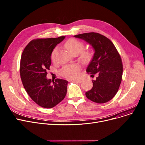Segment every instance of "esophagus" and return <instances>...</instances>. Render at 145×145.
Here are the masks:
<instances>
[{
    "mask_svg": "<svg viewBox=\"0 0 145 145\" xmlns=\"http://www.w3.org/2000/svg\"><path fill=\"white\" fill-rule=\"evenodd\" d=\"M74 82H77V83H81L82 81H83V80L82 79H77V80H74Z\"/></svg>",
    "mask_w": 145,
    "mask_h": 145,
    "instance_id": "esophagus-1",
    "label": "esophagus"
}]
</instances>
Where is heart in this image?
<instances>
[{
  "label": "heart",
  "instance_id": "heart-1",
  "mask_svg": "<svg viewBox=\"0 0 145 145\" xmlns=\"http://www.w3.org/2000/svg\"><path fill=\"white\" fill-rule=\"evenodd\" d=\"M84 44L82 42L75 39H71L65 44V48L72 55L74 54L78 55L84 49ZM57 50V48H55L53 50L51 54V60L52 61L55 60ZM91 57L92 54L89 51H84L81 53V58L84 62H88L91 59ZM80 70V66L78 64H74L63 67L60 71V73L63 76L66 78L75 79L79 77Z\"/></svg>",
  "mask_w": 145,
  "mask_h": 145
}]
</instances>
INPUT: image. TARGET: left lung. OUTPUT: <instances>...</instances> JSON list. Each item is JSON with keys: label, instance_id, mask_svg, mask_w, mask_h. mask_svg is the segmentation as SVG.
I'll use <instances>...</instances> for the list:
<instances>
[{"label": "left lung", "instance_id": "obj_1", "mask_svg": "<svg viewBox=\"0 0 145 145\" xmlns=\"http://www.w3.org/2000/svg\"><path fill=\"white\" fill-rule=\"evenodd\" d=\"M84 40L95 50L86 72L94 76L93 87L85 95L88 99L97 103H104L115 96L119 88L123 73V65L115 45L108 38L97 33L90 32L75 35Z\"/></svg>", "mask_w": 145, "mask_h": 145}]
</instances>
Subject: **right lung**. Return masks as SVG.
<instances>
[{
	"label": "right lung",
	"instance_id": "right-lung-1",
	"mask_svg": "<svg viewBox=\"0 0 145 145\" xmlns=\"http://www.w3.org/2000/svg\"><path fill=\"white\" fill-rule=\"evenodd\" d=\"M65 36L37 39L30 42L22 53L20 64L21 80L26 92L38 105L52 108L65 98L68 82L48 79L47 71L51 65V54Z\"/></svg>",
	"mask_w": 145,
	"mask_h": 145
}]
</instances>
